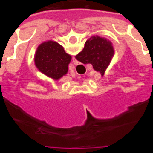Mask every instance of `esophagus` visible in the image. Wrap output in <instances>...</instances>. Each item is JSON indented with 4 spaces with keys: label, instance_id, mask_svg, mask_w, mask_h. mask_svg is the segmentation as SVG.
Returning <instances> with one entry per match:
<instances>
[{
    "label": "esophagus",
    "instance_id": "34e87169",
    "mask_svg": "<svg viewBox=\"0 0 153 153\" xmlns=\"http://www.w3.org/2000/svg\"><path fill=\"white\" fill-rule=\"evenodd\" d=\"M72 60H73V63L74 64V65H78V64H79V61L76 60L75 57H73V58H72Z\"/></svg>",
    "mask_w": 153,
    "mask_h": 153
}]
</instances>
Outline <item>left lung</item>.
I'll return each mask as SVG.
<instances>
[{
  "mask_svg": "<svg viewBox=\"0 0 153 153\" xmlns=\"http://www.w3.org/2000/svg\"><path fill=\"white\" fill-rule=\"evenodd\" d=\"M71 56L60 44L53 41L42 43L35 56V65L41 72L54 79H59L68 72Z\"/></svg>",
  "mask_w": 153,
  "mask_h": 153,
  "instance_id": "1",
  "label": "left lung"
}]
</instances>
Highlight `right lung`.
I'll return each instance as SVG.
<instances>
[{
    "label": "right lung",
    "mask_w": 153,
    "mask_h": 153,
    "mask_svg": "<svg viewBox=\"0 0 153 153\" xmlns=\"http://www.w3.org/2000/svg\"><path fill=\"white\" fill-rule=\"evenodd\" d=\"M114 53L112 44L106 38L94 36L85 42L83 50L76 59L83 64L93 65V69L104 74Z\"/></svg>",
    "instance_id": "add662e5"
}]
</instances>
